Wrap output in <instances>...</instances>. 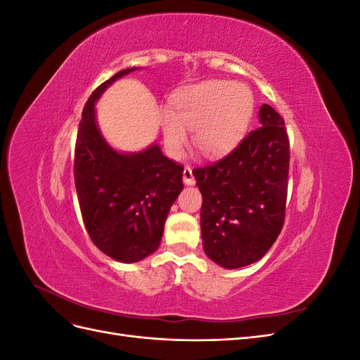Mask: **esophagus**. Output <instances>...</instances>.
I'll use <instances>...</instances> for the list:
<instances>
[{
    "label": "esophagus",
    "instance_id": "1",
    "mask_svg": "<svg viewBox=\"0 0 360 360\" xmlns=\"http://www.w3.org/2000/svg\"><path fill=\"white\" fill-rule=\"evenodd\" d=\"M183 181H184V184H188V186H192V184L195 183V177H193L191 167H184V169H183Z\"/></svg>",
    "mask_w": 360,
    "mask_h": 360
}]
</instances>
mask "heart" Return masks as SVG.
I'll list each match as a JSON object with an SVG mask.
<instances>
[{
    "label": "heart",
    "mask_w": 360,
    "mask_h": 360,
    "mask_svg": "<svg viewBox=\"0 0 360 360\" xmlns=\"http://www.w3.org/2000/svg\"><path fill=\"white\" fill-rule=\"evenodd\" d=\"M171 111L160 114L163 141L172 156H181L193 129V146L205 158L231 150L242 139L254 114L249 86L228 81H204L186 86L171 99Z\"/></svg>",
    "instance_id": "heart-1"
}]
</instances>
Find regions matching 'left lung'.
<instances>
[{"mask_svg": "<svg viewBox=\"0 0 360 360\" xmlns=\"http://www.w3.org/2000/svg\"><path fill=\"white\" fill-rule=\"evenodd\" d=\"M259 127L230 155L193 169L202 195L201 237L205 255L225 269L263 258L285 217L290 144L284 120L261 105Z\"/></svg>", "mask_w": 360, "mask_h": 360, "instance_id": "8db88e82", "label": "left lung"}]
</instances>
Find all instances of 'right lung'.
<instances>
[{
	"label": "right lung",
	"instance_id": "1",
	"mask_svg": "<svg viewBox=\"0 0 360 360\" xmlns=\"http://www.w3.org/2000/svg\"><path fill=\"white\" fill-rule=\"evenodd\" d=\"M120 70L86 101L75 148V186L86 231L102 252L120 263H138L156 252L171 205L183 191V167L158 144L124 153L108 144L96 118V102Z\"/></svg>",
	"mask_w": 360,
	"mask_h": 360
}]
</instances>
